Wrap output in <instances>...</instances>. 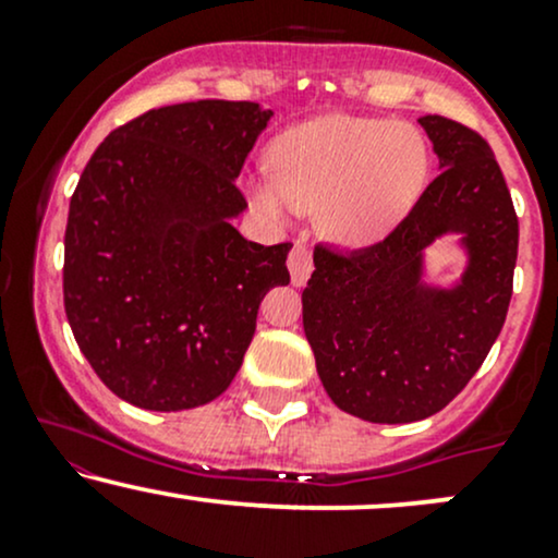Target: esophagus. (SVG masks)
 Wrapping results in <instances>:
<instances>
[{
    "instance_id": "esophagus-1",
    "label": "esophagus",
    "mask_w": 558,
    "mask_h": 558,
    "mask_svg": "<svg viewBox=\"0 0 558 558\" xmlns=\"http://www.w3.org/2000/svg\"><path fill=\"white\" fill-rule=\"evenodd\" d=\"M288 270H291V283L301 288L310 280L312 275V254L306 248L304 241H296L291 248V257H288Z\"/></svg>"
}]
</instances>
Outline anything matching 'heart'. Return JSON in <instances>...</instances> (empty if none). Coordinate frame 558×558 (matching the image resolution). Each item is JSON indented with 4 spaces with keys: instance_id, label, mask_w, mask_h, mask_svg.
I'll return each instance as SVG.
<instances>
[{
    "instance_id": "1",
    "label": "heart",
    "mask_w": 558,
    "mask_h": 558,
    "mask_svg": "<svg viewBox=\"0 0 558 558\" xmlns=\"http://www.w3.org/2000/svg\"><path fill=\"white\" fill-rule=\"evenodd\" d=\"M425 141L414 128L328 114L291 128L272 146V178L252 183L262 213L319 209V228L343 246L386 235L420 194Z\"/></svg>"
}]
</instances>
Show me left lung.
<instances>
[{
    "label": "left lung",
    "mask_w": 558,
    "mask_h": 558,
    "mask_svg": "<svg viewBox=\"0 0 558 558\" xmlns=\"http://www.w3.org/2000/svg\"><path fill=\"white\" fill-rule=\"evenodd\" d=\"M440 172L386 241L315 248L301 293L306 341L345 414L401 425L433 417L462 390L504 328L520 222L488 141L457 120L420 118ZM459 234L465 270L426 280V246Z\"/></svg>",
    "instance_id": "left-lung-1"
}]
</instances>
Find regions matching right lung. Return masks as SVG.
I'll return each instance as SVG.
<instances>
[{
	"label": "right lung",
	"instance_id": "right-lung-1",
	"mask_svg": "<svg viewBox=\"0 0 558 558\" xmlns=\"http://www.w3.org/2000/svg\"><path fill=\"white\" fill-rule=\"evenodd\" d=\"M272 110L202 99L99 144L70 198L62 293L75 343L118 399L204 407L233 383L291 243L246 241L235 178Z\"/></svg>",
	"mask_w": 558,
	"mask_h": 558
}]
</instances>
